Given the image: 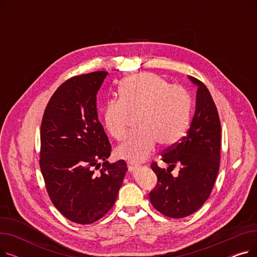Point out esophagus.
Wrapping results in <instances>:
<instances>
[{
	"label": "esophagus",
	"mask_w": 257,
	"mask_h": 257,
	"mask_svg": "<svg viewBox=\"0 0 257 257\" xmlns=\"http://www.w3.org/2000/svg\"><path fill=\"white\" fill-rule=\"evenodd\" d=\"M127 166H128V168H129V170H130V171L136 170L138 167H140V165H139V164H137V163H134V161H128V163H127Z\"/></svg>",
	"instance_id": "34e87169"
}]
</instances>
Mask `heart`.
I'll return each instance as SVG.
<instances>
[{"label": "heart", "mask_w": 257, "mask_h": 257, "mask_svg": "<svg viewBox=\"0 0 257 257\" xmlns=\"http://www.w3.org/2000/svg\"><path fill=\"white\" fill-rule=\"evenodd\" d=\"M118 98L108 101L103 120L110 136L121 141L137 115L138 129L119 145V157L142 161L155 149L177 144L187 131L191 120L190 93L179 85H170L166 79L152 73L127 77L118 86Z\"/></svg>", "instance_id": "1"}]
</instances>
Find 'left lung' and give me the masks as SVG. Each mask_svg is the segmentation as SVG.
Instances as JSON below:
<instances>
[{
    "label": "left lung",
    "mask_w": 257,
    "mask_h": 257,
    "mask_svg": "<svg viewBox=\"0 0 257 257\" xmlns=\"http://www.w3.org/2000/svg\"><path fill=\"white\" fill-rule=\"evenodd\" d=\"M197 85L196 110L190 129L182 140L165 151L163 160L169 168L151 165L157 184L149 194L156 210L169 218L180 219L197 211L210 196L220 167L221 123L217 107L207 87L188 77ZM181 166L174 178L170 171Z\"/></svg>",
    "instance_id": "obj_1"
}]
</instances>
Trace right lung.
<instances>
[{
  "mask_svg": "<svg viewBox=\"0 0 257 257\" xmlns=\"http://www.w3.org/2000/svg\"><path fill=\"white\" fill-rule=\"evenodd\" d=\"M107 72L72 77L51 97L40 126V159L52 203L70 221L91 224L115 203L127 172L109 164L111 146L98 118L97 93Z\"/></svg>",
  "mask_w": 257,
  "mask_h": 257,
  "instance_id": "1",
  "label": "right lung"
}]
</instances>
